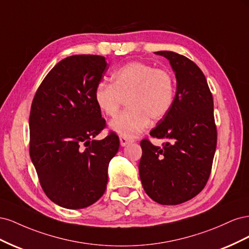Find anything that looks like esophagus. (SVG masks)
Segmentation results:
<instances>
[{"label": "esophagus", "mask_w": 249, "mask_h": 249, "mask_svg": "<svg viewBox=\"0 0 249 249\" xmlns=\"http://www.w3.org/2000/svg\"><path fill=\"white\" fill-rule=\"evenodd\" d=\"M119 141H120V145H122V146H125L126 144H129V143L133 142L132 139H129V138H126L124 136H120Z\"/></svg>", "instance_id": "1"}]
</instances>
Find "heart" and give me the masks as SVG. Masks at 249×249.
<instances>
[{
	"instance_id": "b5f03b06",
	"label": "heart",
	"mask_w": 249,
	"mask_h": 249,
	"mask_svg": "<svg viewBox=\"0 0 249 249\" xmlns=\"http://www.w3.org/2000/svg\"><path fill=\"white\" fill-rule=\"evenodd\" d=\"M93 97L96 106L114 117L124 99L130 108L110 123V129L120 136L133 138L148 125L166 116L175 100V81L171 73L142 61H132L112 73V84L97 83Z\"/></svg>"
}]
</instances>
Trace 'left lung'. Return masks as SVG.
Returning a JSON list of instances; mask_svg holds the SVG:
<instances>
[{"mask_svg": "<svg viewBox=\"0 0 249 249\" xmlns=\"http://www.w3.org/2000/svg\"><path fill=\"white\" fill-rule=\"evenodd\" d=\"M166 58L176 74L172 107L150 136L166 139L162 147L142 140L139 176L143 189L160 205H179L205 188L217 144L213 96L205 74L187 57L175 52Z\"/></svg>", "mask_w": 249, "mask_h": 249, "instance_id": "1", "label": "left lung"}]
</instances>
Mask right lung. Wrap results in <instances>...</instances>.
Segmentation results:
<instances>
[{
    "label": "right lung",
    "instance_id": "add662e5",
    "mask_svg": "<svg viewBox=\"0 0 249 249\" xmlns=\"http://www.w3.org/2000/svg\"><path fill=\"white\" fill-rule=\"evenodd\" d=\"M107 65L97 55L67 57L47 74L32 102L30 157L44 193L62 208L89 207L106 191L119 139L114 133L95 139L106 122L93 91Z\"/></svg>",
    "mask_w": 249,
    "mask_h": 249
}]
</instances>
